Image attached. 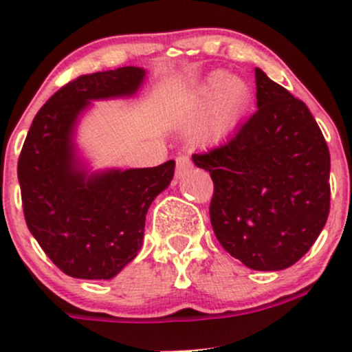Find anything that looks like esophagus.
<instances>
[{
  "label": "esophagus",
  "instance_id": "obj_1",
  "mask_svg": "<svg viewBox=\"0 0 352 352\" xmlns=\"http://www.w3.org/2000/svg\"><path fill=\"white\" fill-rule=\"evenodd\" d=\"M190 168H192V163H190V160L187 158L186 155H180L179 158H177V170H175L177 179H182V177L186 175Z\"/></svg>",
  "mask_w": 352,
  "mask_h": 352
}]
</instances>
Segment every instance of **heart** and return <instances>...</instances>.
Returning a JSON list of instances; mask_svg holds the SVG:
<instances>
[{
    "instance_id": "1",
    "label": "heart",
    "mask_w": 352,
    "mask_h": 352,
    "mask_svg": "<svg viewBox=\"0 0 352 352\" xmlns=\"http://www.w3.org/2000/svg\"><path fill=\"white\" fill-rule=\"evenodd\" d=\"M252 104V88L243 78L226 71H211L189 95L182 126L194 131L199 146L225 143L236 131Z\"/></svg>"
}]
</instances>
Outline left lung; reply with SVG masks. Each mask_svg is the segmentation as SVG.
I'll return each mask as SVG.
<instances>
[{
	"mask_svg": "<svg viewBox=\"0 0 352 352\" xmlns=\"http://www.w3.org/2000/svg\"><path fill=\"white\" fill-rule=\"evenodd\" d=\"M257 112L226 144L192 155L214 182L209 216L232 257L254 271H283L324 230L330 155L301 100L255 69Z\"/></svg>",
	"mask_w": 352,
	"mask_h": 352,
	"instance_id": "left-lung-1",
	"label": "left lung"
}]
</instances>
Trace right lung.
<instances>
[{
  "mask_svg": "<svg viewBox=\"0 0 352 352\" xmlns=\"http://www.w3.org/2000/svg\"><path fill=\"white\" fill-rule=\"evenodd\" d=\"M144 80L146 69L136 66L76 78L45 102L28 129L19 160L25 221L71 278H116L143 247L148 208L173 179V160L97 170L78 143L94 102L134 98Z\"/></svg>",
  "mask_w": 352,
  "mask_h": 352,
  "instance_id": "obj_1",
  "label": "right lung"
}]
</instances>
